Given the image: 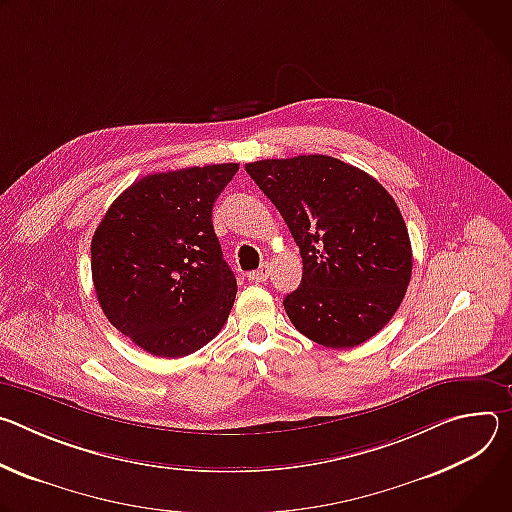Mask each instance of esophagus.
<instances>
[{
    "instance_id": "obj_1",
    "label": "esophagus",
    "mask_w": 512,
    "mask_h": 512,
    "mask_svg": "<svg viewBox=\"0 0 512 512\" xmlns=\"http://www.w3.org/2000/svg\"><path fill=\"white\" fill-rule=\"evenodd\" d=\"M268 276H270V266H268V262H264V264H260L258 270H254V272L248 274V280H252V282H264Z\"/></svg>"
}]
</instances>
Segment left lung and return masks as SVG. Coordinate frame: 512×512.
<instances>
[{
    "instance_id": "1",
    "label": "left lung",
    "mask_w": 512,
    "mask_h": 512,
    "mask_svg": "<svg viewBox=\"0 0 512 512\" xmlns=\"http://www.w3.org/2000/svg\"><path fill=\"white\" fill-rule=\"evenodd\" d=\"M246 173L301 250V285L282 301L291 323L331 350L364 344L411 282V240L394 199L364 170L325 154L256 160Z\"/></svg>"
}]
</instances>
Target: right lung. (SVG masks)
<instances>
[{
    "label": "right lung",
    "instance_id": "obj_1",
    "mask_svg": "<svg viewBox=\"0 0 512 512\" xmlns=\"http://www.w3.org/2000/svg\"><path fill=\"white\" fill-rule=\"evenodd\" d=\"M240 164L148 175L111 203L91 240L109 323L156 358H183L221 331L238 293L211 211Z\"/></svg>",
    "mask_w": 512,
    "mask_h": 512
}]
</instances>
